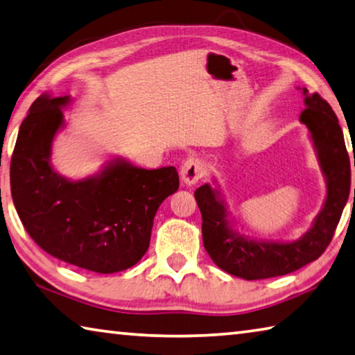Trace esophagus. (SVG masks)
<instances>
[{"instance_id":"obj_1","label":"esophagus","mask_w":355,"mask_h":355,"mask_svg":"<svg viewBox=\"0 0 355 355\" xmlns=\"http://www.w3.org/2000/svg\"><path fill=\"white\" fill-rule=\"evenodd\" d=\"M206 174V165L200 157H189L181 166L182 182L187 185L196 184Z\"/></svg>"}]
</instances>
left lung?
<instances>
[{"label": "left lung", "mask_w": 355, "mask_h": 355, "mask_svg": "<svg viewBox=\"0 0 355 355\" xmlns=\"http://www.w3.org/2000/svg\"><path fill=\"white\" fill-rule=\"evenodd\" d=\"M306 109L300 116L310 130L326 178L327 195L312 227L295 241H257L232 229L218 189L204 184L195 191L202 215V243L215 265L246 281L284 276L318 259L331 243L351 190V164L343 130L331 105L318 93L302 89ZM355 165V159H354ZM355 198V189H354Z\"/></svg>", "instance_id": "8db88e82"}]
</instances>
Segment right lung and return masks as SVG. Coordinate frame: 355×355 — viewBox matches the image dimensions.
Wrapping results in <instances>:
<instances>
[{
    "instance_id": "1",
    "label": "right lung",
    "mask_w": 355,
    "mask_h": 355,
    "mask_svg": "<svg viewBox=\"0 0 355 355\" xmlns=\"http://www.w3.org/2000/svg\"><path fill=\"white\" fill-rule=\"evenodd\" d=\"M68 103L70 96L45 93L23 120L10 160L14 206L31 239L53 257L103 275L128 270L148 251L155 212L179 189V174L115 157L95 176H60L51 146Z\"/></svg>"
}]
</instances>
